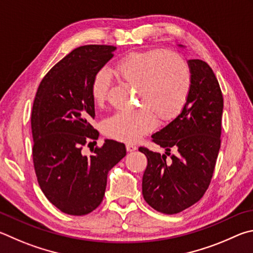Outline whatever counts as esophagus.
<instances>
[{"label": "esophagus", "mask_w": 253, "mask_h": 253, "mask_svg": "<svg viewBox=\"0 0 253 253\" xmlns=\"http://www.w3.org/2000/svg\"><path fill=\"white\" fill-rule=\"evenodd\" d=\"M126 151L127 152H133V151H135L136 149H138V148H136V145L131 144V143H126Z\"/></svg>", "instance_id": "esophagus-1"}]
</instances>
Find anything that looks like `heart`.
<instances>
[{"label":"heart","instance_id":"heart-1","mask_svg":"<svg viewBox=\"0 0 253 253\" xmlns=\"http://www.w3.org/2000/svg\"><path fill=\"white\" fill-rule=\"evenodd\" d=\"M121 81L138 86V101L142 108L118 111L105 120L106 136L121 142H135L151 131L156 114L161 121H170L182 112L191 92L192 75L182 57L166 50L133 52L113 66ZM111 85L106 70L94 74L91 95L96 104H103Z\"/></svg>","mask_w":253,"mask_h":253}]
</instances>
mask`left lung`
Returning <instances> with one entry per match:
<instances>
[{
	"label": "left lung",
	"mask_w": 253,
	"mask_h": 253,
	"mask_svg": "<svg viewBox=\"0 0 253 253\" xmlns=\"http://www.w3.org/2000/svg\"><path fill=\"white\" fill-rule=\"evenodd\" d=\"M192 85L178 117L152 135L166 154L140 147L148 166L142 179L144 200L154 210L175 214L193 206L206 193L221 145L223 96L213 71L202 60H189ZM171 149L176 156L166 161Z\"/></svg>",
	"instance_id": "left-lung-1"
}]
</instances>
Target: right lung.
Masks as SVG:
<instances>
[{
    "label": "right lung",
    "mask_w": 253,
    "mask_h": 253,
    "mask_svg": "<svg viewBox=\"0 0 253 253\" xmlns=\"http://www.w3.org/2000/svg\"><path fill=\"white\" fill-rule=\"evenodd\" d=\"M113 45L90 44L74 48L53 66L40 83L31 126L33 165L44 196L71 215L92 212L103 200L108 172L126 154V145L105 140L82 153L99 136L91 83L113 56Z\"/></svg>",
    "instance_id": "obj_1"
}]
</instances>
